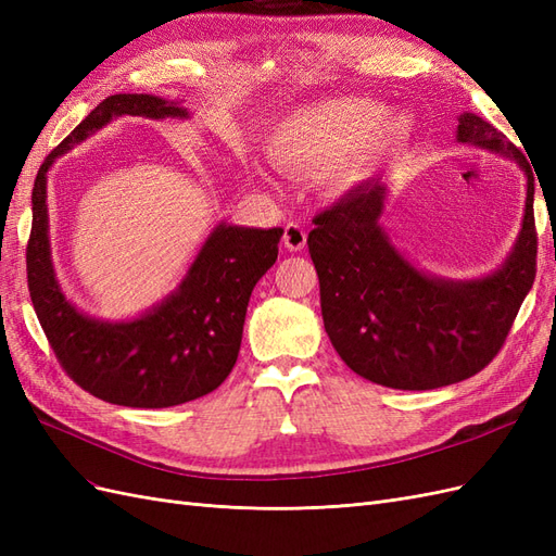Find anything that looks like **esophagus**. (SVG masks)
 <instances>
[{
    "label": "esophagus",
    "mask_w": 556,
    "mask_h": 556,
    "mask_svg": "<svg viewBox=\"0 0 556 556\" xmlns=\"http://www.w3.org/2000/svg\"><path fill=\"white\" fill-rule=\"evenodd\" d=\"M306 237H308V233H306L304 227L296 225V223H290L288 227H285L282 243H285V248H288L290 252H299V250H304Z\"/></svg>",
    "instance_id": "obj_1"
}]
</instances>
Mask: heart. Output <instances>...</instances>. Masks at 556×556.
Listing matches in <instances>:
<instances>
[{
	"label": "heart",
	"mask_w": 556,
	"mask_h": 556,
	"mask_svg": "<svg viewBox=\"0 0 556 556\" xmlns=\"http://www.w3.org/2000/svg\"><path fill=\"white\" fill-rule=\"evenodd\" d=\"M406 113H384L368 99H331L285 117L268 137V155L290 174L329 172L336 190H350L413 139Z\"/></svg>",
	"instance_id": "obj_1"
}]
</instances>
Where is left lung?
Masks as SVG:
<instances>
[{
    "mask_svg": "<svg viewBox=\"0 0 556 556\" xmlns=\"http://www.w3.org/2000/svg\"><path fill=\"white\" fill-rule=\"evenodd\" d=\"M457 141L508 157L527 176L521 229L494 274L447 280L413 266L380 225L387 199L380 178L315 215L308 233L331 345L352 371L394 390H433L482 371L506 341L535 278L529 160L476 113L459 115Z\"/></svg>",
    "mask_w": 556,
    "mask_h": 556,
    "instance_id": "8db88e82",
    "label": "left lung"
}]
</instances>
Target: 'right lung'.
I'll return each mask as SVG.
<instances>
[{"label": "right lung", "mask_w": 556, "mask_h": 556, "mask_svg": "<svg viewBox=\"0 0 556 556\" xmlns=\"http://www.w3.org/2000/svg\"><path fill=\"white\" fill-rule=\"evenodd\" d=\"M123 115L164 121L190 113L153 94H111L46 157L31 190L27 285L46 339L76 384L115 406L169 408L213 392L231 374L252 288L276 264L282 229L220 223L157 306L121 323L80 313L50 257L46 180L66 150Z\"/></svg>", "instance_id": "obj_1"}]
</instances>
